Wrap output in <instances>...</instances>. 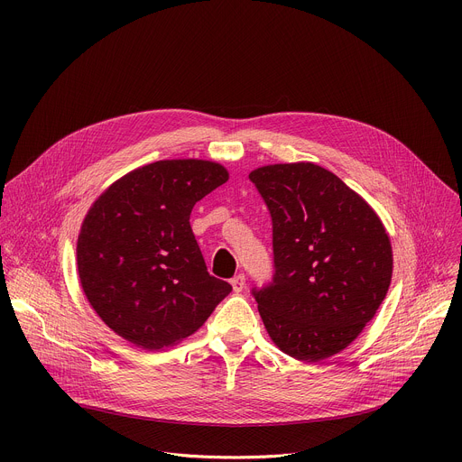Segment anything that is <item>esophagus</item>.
<instances>
[{"label": "esophagus", "instance_id": "esophagus-1", "mask_svg": "<svg viewBox=\"0 0 462 462\" xmlns=\"http://www.w3.org/2000/svg\"><path fill=\"white\" fill-rule=\"evenodd\" d=\"M230 283H232L234 292H241V291L245 289V274H237V276H234V278L230 280Z\"/></svg>", "mask_w": 462, "mask_h": 462}]
</instances>
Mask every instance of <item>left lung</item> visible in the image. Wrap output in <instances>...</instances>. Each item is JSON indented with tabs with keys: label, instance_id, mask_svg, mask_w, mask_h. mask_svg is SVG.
I'll return each instance as SVG.
<instances>
[{
	"label": "left lung",
	"instance_id": "1",
	"mask_svg": "<svg viewBox=\"0 0 462 462\" xmlns=\"http://www.w3.org/2000/svg\"><path fill=\"white\" fill-rule=\"evenodd\" d=\"M248 179L273 217L274 276L252 289L269 337L303 362L340 353L373 319L391 283L393 252L380 217L312 162L263 166Z\"/></svg>",
	"mask_w": 462,
	"mask_h": 462
}]
</instances>
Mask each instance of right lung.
I'll list each match as a JSON object with an SVG mask.
<instances>
[{
	"label": "right lung",
	"mask_w": 462,
	"mask_h": 462,
	"mask_svg": "<svg viewBox=\"0 0 462 462\" xmlns=\"http://www.w3.org/2000/svg\"><path fill=\"white\" fill-rule=\"evenodd\" d=\"M228 180L210 161H157L113 182L89 208L77 245L82 289L124 340L157 351L199 328L230 283L208 274L189 226L197 201Z\"/></svg>",
	"instance_id": "1"
}]
</instances>
